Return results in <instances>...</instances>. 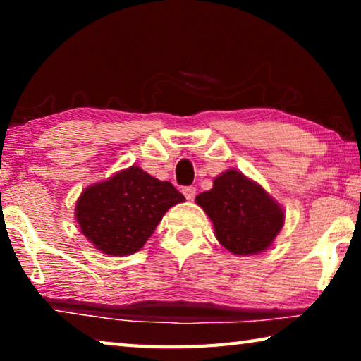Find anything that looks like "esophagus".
Here are the masks:
<instances>
[{"instance_id":"34e87169","label":"esophagus","mask_w":361,"mask_h":361,"mask_svg":"<svg viewBox=\"0 0 361 361\" xmlns=\"http://www.w3.org/2000/svg\"><path fill=\"white\" fill-rule=\"evenodd\" d=\"M195 192H197V189H195L194 186L183 188V194H185V197L189 199V200H192L195 197Z\"/></svg>"}]
</instances>
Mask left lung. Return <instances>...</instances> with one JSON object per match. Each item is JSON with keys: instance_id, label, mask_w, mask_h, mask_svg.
<instances>
[{"instance_id": "1", "label": "left lung", "mask_w": 361, "mask_h": 361, "mask_svg": "<svg viewBox=\"0 0 361 361\" xmlns=\"http://www.w3.org/2000/svg\"><path fill=\"white\" fill-rule=\"evenodd\" d=\"M215 224V235L234 255H256L271 245L283 226V210L264 189L228 170L195 197Z\"/></svg>"}]
</instances>
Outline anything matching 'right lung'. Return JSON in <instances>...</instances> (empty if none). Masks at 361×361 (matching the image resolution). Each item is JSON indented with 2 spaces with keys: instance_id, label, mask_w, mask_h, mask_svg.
Wrapping results in <instances>:
<instances>
[{
  "instance_id": "add662e5",
  "label": "right lung",
  "mask_w": 361,
  "mask_h": 361,
  "mask_svg": "<svg viewBox=\"0 0 361 361\" xmlns=\"http://www.w3.org/2000/svg\"><path fill=\"white\" fill-rule=\"evenodd\" d=\"M183 200L172 183L132 166L85 189L76 204V219L100 252L126 256L138 252L164 213Z\"/></svg>"
}]
</instances>
